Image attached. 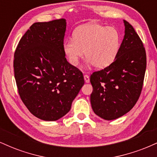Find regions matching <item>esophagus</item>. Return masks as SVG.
<instances>
[{"instance_id": "1", "label": "esophagus", "mask_w": 157, "mask_h": 157, "mask_svg": "<svg viewBox=\"0 0 157 157\" xmlns=\"http://www.w3.org/2000/svg\"><path fill=\"white\" fill-rule=\"evenodd\" d=\"M84 80H85V82H89V81H90V78H89V75H84Z\"/></svg>"}]
</instances>
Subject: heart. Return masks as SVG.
I'll list each match as a JSON object with an SVG mask.
<instances>
[{
    "label": "heart",
    "instance_id": "heart-1",
    "mask_svg": "<svg viewBox=\"0 0 157 157\" xmlns=\"http://www.w3.org/2000/svg\"><path fill=\"white\" fill-rule=\"evenodd\" d=\"M120 47V35L113 27L88 23L75 30L73 39L63 44V51L68 62L77 66L85 57L96 68L102 69L116 59Z\"/></svg>",
    "mask_w": 157,
    "mask_h": 157
}]
</instances>
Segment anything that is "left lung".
Segmentation results:
<instances>
[{"label": "left lung", "instance_id": "left-lung-1", "mask_svg": "<svg viewBox=\"0 0 157 157\" xmlns=\"http://www.w3.org/2000/svg\"><path fill=\"white\" fill-rule=\"evenodd\" d=\"M124 24L125 36L115 60L90 77L91 107L106 120L117 119L132 109L143 86L146 52L133 26L125 21Z\"/></svg>", "mask_w": 157, "mask_h": 157}]
</instances>
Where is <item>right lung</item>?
<instances>
[{
    "mask_svg": "<svg viewBox=\"0 0 157 157\" xmlns=\"http://www.w3.org/2000/svg\"><path fill=\"white\" fill-rule=\"evenodd\" d=\"M66 29L63 18L33 23L14 55L20 97L34 116L46 121L66 115L84 85L82 71L65 57Z\"/></svg>",
    "mask_w": 157,
    "mask_h": 157,
    "instance_id": "add662e5",
    "label": "right lung"
}]
</instances>
